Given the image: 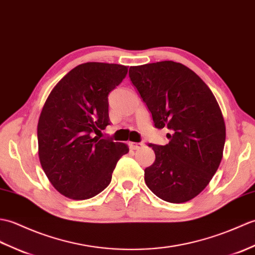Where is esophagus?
<instances>
[{
    "mask_svg": "<svg viewBox=\"0 0 255 255\" xmlns=\"http://www.w3.org/2000/svg\"><path fill=\"white\" fill-rule=\"evenodd\" d=\"M128 145H129V147H131L132 149H140L144 146L143 143H134V142H131Z\"/></svg>",
    "mask_w": 255,
    "mask_h": 255,
    "instance_id": "esophagus-1",
    "label": "esophagus"
}]
</instances>
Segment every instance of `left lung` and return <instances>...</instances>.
<instances>
[{"label": "left lung", "instance_id": "left-lung-1", "mask_svg": "<svg viewBox=\"0 0 255 255\" xmlns=\"http://www.w3.org/2000/svg\"><path fill=\"white\" fill-rule=\"evenodd\" d=\"M131 82L155 128H167V145L148 144L156 159L145 182L159 199L184 203L204 190L223 158L226 127L212 90L199 75L173 61L131 66Z\"/></svg>", "mask_w": 255, "mask_h": 255}]
</instances>
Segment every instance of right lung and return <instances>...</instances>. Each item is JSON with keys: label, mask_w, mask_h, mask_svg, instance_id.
<instances>
[{"label": "right lung", "mask_w": 255, "mask_h": 255, "mask_svg": "<svg viewBox=\"0 0 255 255\" xmlns=\"http://www.w3.org/2000/svg\"><path fill=\"white\" fill-rule=\"evenodd\" d=\"M127 74L124 65L87 62L67 73L43 106L37 128L39 160L54 189L69 199L99 194L128 152L127 144L99 136L110 124L108 95Z\"/></svg>", "instance_id": "right-lung-1"}]
</instances>
